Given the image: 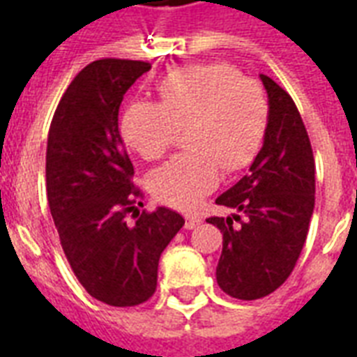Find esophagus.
Masks as SVG:
<instances>
[{
  "label": "esophagus",
  "mask_w": 357,
  "mask_h": 357,
  "mask_svg": "<svg viewBox=\"0 0 357 357\" xmlns=\"http://www.w3.org/2000/svg\"><path fill=\"white\" fill-rule=\"evenodd\" d=\"M200 222H202L200 217H195V215H187V218H185V228L195 229Z\"/></svg>",
  "instance_id": "34e87169"
}]
</instances>
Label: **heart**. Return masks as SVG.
Returning a JSON list of instances; mask_svg holds the SVG:
<instances>
[{
  "instance_id": "1",
  "label": "heart",
  "mask_w": 357,
  "mask_h": 357,
  "mask_svg": "<svg viewBox=\"0 0 357 357\" xmlns=\"http://www.w3.org/2000/svg\"><path fill=\"white\" fill-rule=\"evenodd\" d=\"M155 89L159 103H129L120 133L142 159L153 161L185 129L189 150L155 168L148 185L159 202L189 211L217 187L222 168L238 172L254 161L266 133L268 100L257 81L226 63L181 66Z\"/></svg>"
}]
</instances>
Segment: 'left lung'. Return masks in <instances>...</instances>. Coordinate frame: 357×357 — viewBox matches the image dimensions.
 Wrapping results in <instances>:
<instances>
[{"label":"left lung","instance_id":"obj_1","mask_svg":"<svg viewBox=\"0 0 357 357\" xmlns=\"http://www.w3.org/2000/svg\"><path fill=\"white\" fill-rule=\"evenodd\" d=\"M268 96L263 148L248 176L217 198L235 209L207 222L222 234L217 282L238 300L274 293L293 272L304 248L315 207V159L293 98L261 74Z\"/></svg>","mask_w":357,"mask_h":357}]
</instances>
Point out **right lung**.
Instances as JSON below:
<instances>
[{
	"mask_svg": "<svg viewBox=\"0 0 357 357\" xmlns=\"http://www.w3.org/2000/svg\"><path fill=\"white\" fill-rule=\"evenodd\" d=\"M150 68L128 59L85 66L61 98L47 133V204L61 246L86 293L114 307L139 305L155 293L159 257L185 224L167 207L135 213V222H127L140 190L131 181L119 109Z\"/></svg>",
	"mask_w": 357,
	"mask_h": 357,
	"instance_id": "right-lung-1",
	"label": "right lung"
}]
</instances>
